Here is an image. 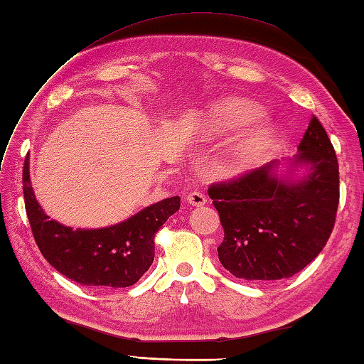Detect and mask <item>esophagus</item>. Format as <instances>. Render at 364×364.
I'll return each instance as SVG.
<instances>
[{
    "label": "esophagus",
    "mask_w": 364,
    "mask_h": 364,
    "mask_svg": "<svg viewBox=\"0 0 364 364\" xmlns=\"http://www.w3.org/2000/svg\"><path fill=\"white\" fill-rule=\"evenodd\" d=\"M186 202L192 206H203L206 205V197L202 194V192H191V194L186 197Z\"/></svg>",
    "instance_id": "esophagus-1"
}]
</instances>
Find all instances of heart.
I'll return each instance as SVG.
<instances>
[{
    "label": "heart",
    "instance_id": "heart-1",
    "mask_svg": "<svg viewBox=\"0 0 364 364\" xmlns=\"http://www.w3.org/2000/svg\"><path fill=\"white\" fill-rule=\"evenodd\" d=\"M262 115V107L247 98L220 100L205 114L203 128L213 136H227L250 125L237 136L225 156V166L231 173H250L272 154L278 128L272 122L259 120Z\"/></svg>",
    "mask_w": 364,
    "mask_h": 364
}]
</instances>
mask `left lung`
<instances>
[{"label":"left lung","mask_w":364,"mask_h":364,"mask_svg":"<svg viewBox=\"0 0 364 364\" xmlns=\"http://www.w3.org/2000/svg\"><path fill=\"white\" fill-rule=\"evenodd\" d=\"M219 211L222 266L236 278H289L318 257L333 230L339 202L338 159L313 117L297 154L208 191Z\"/></svg>","instance_id":"left-lung-1"}]
</instances>
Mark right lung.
<instances>
[{"label":"right lung","instance_id":"add662e5","mask_svg":"<svg viewBox=\"0 0 364 364\" xmlns=\"http://www.w3.org/2000/svg\"><path fill=\"white\" fill-rule=\"evenodd\" d=\"M26 214L37 247L45 259L70 280L97 288H128L141 278L154 258V235L180 210V197L145 206L115 225L72 228L50 219L38 205L29 175V156L23 167Z\"/></svg>","mask_w":364,"mask_h":364}]
</instances>
